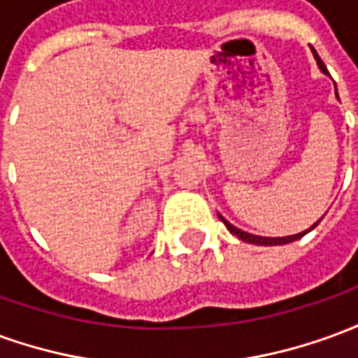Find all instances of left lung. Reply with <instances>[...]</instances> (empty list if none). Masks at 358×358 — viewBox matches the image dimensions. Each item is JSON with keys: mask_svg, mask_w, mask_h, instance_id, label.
<instances>
[{"mask_svg": "<svg viewBox=\"0 0 358 358\" xmlns=\"http://www.w3.org/2000/svg\"><path fill=\"white\" fill-rule=\"evenodd\" d=\"M313 53H315V59H316V63H318V66H320V71L328 74V69H326V65H324V63H322V59L318 57V53H316L315 50H313ZM220 220L224 222L226 228H228V230H230V232H232L234 236H238L240 240L248 241V243H255V245H284V243H292V241L303 238V236H305V234H307L308 230H310V228H308V230H305V232L295 234V236H285V238H263V236H253V234L241 232L240 228H236V226H232V224H230V222H226V220L222 217H220ZM316 224H318V222H316ZM315 226H313V228H315Z\"/></svg>", "mask_w": 358, "mask_h": 358, "instance_id": "8db88e82", "label": "left lung"}]
</instances>
